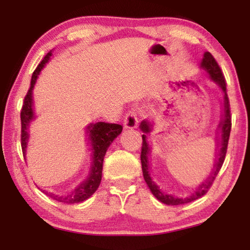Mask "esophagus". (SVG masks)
I'll return each instance as SVG.
<instances>
[{"instance_id": "34e87169", "label": "esophagus", "mask_w": 250, "mask_h": 250, "mask_svg": "<svg viewBox=\"0 0 250 250\" xmlns=\"http://www.w3.org/2000/svg\"><path fill=\"white\" fill-rule=\"evenodd\" d=\"M125 128L132 129V128H137V125L139 124V111L137 109L130 110V111L126 113L125 117Z\"/></svg>"}]
</instances>
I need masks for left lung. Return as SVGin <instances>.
I'll return each mask as SVG.
<instances>
[{
    "label": "left lung",
    "mask_w": 250,
    "mask_h": 250,
    "mask_svg": "<svg viewBox=\"0 0 250 250\" xmlns=\"http://www.w3.org/2000/svg\"><path fill=\"white\" fill-rule=\"evenodd\" d=\"M201 67L203 69L206 70V73L209 75V77L216 83L221 89L224 92V117L223 120L219 124V128L222 130V137H221V151L218 153V161L216 164L214 166V172L211 173V175L207 179L204 183H203L200 188L196 189V192L193 194L191 197L188 198H179L174 197L172 195H168L164 192L161 191L159 186L156 185L153 181H152L150 173H149V161H147V155H149V145L146 142V135L142 134V147H141V164H142V172H143V177L146 182L147 186H149L151 192L153 195L158 198L160 202L164 203L167 205H181L185 204V203H189L196 198H200L203 195L208 192L210 188L211 184L214 183L215 179L218 174L219 170L224 163V160H225L226 152H227V146H228V140H229V134H230V129H231V115H230V104H229V99H228L227 92H226V80L224 77L223 71L219 67L218 62L215 61L213 55L209 52H206L204 54V57H203V61L201 62ZM140 128L143 132L149 133L151 130V124L147 121H142L140 125Z\"/></svg>",
    "instance_id": "obj_1"
}]
</instances>
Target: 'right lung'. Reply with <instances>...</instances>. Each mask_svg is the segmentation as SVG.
I'll list each match as a JSON object with an SVG mask.
<instances>
[{
  "instance_id": "1",
  "label": "right lung",
  "mask_w": 250,
  "mask_h": 250,
  "mask_svg": "<svg viewBox=\"0 0 250 250\" xmlns=\"http://www.w3.org/2000/svg\"><path fill=\"white\" fill-rule=\"evenodd\" d=\"M52 56V53H48L44 57L36 69L34 70L31 80V87L27 91L26 96L24 98L23 107L21 110V124H22V130H21V146H22L23 155L25 156L26 152L27 140H28V125L34 119L33 112V98L32 91L34 84L37 79L40 71L43 68L45 62H48V59ZM88 132H89V140L92 146V164H91V172L90 175L86 182H83L77 188L75 189L73 194L67 196H58L53 193H47L43 191L46 195L50 196L54 200L62 203H67V204H76V203L83 202L87 198H89L94 194L101 182V175H103V164L105 152H107L109 146L115 140L118 135L121 133L122 125L117 124H108V122H97L95 125H89L87 126Z\"/></svg>"
}]
</instances>
